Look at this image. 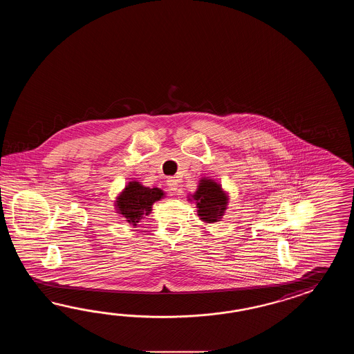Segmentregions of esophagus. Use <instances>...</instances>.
Wrapping results in <instances>:
<instances>
[{"instance_id":"esophagus-1","label":"esophagus","mask_w":354,"mask_h":354,"mask_svg":"<svg viewBox=\"0 0 354 354\" xmlns=\"http://www.w3.org/2000/svg\"><path fill=\"white\" fill-rule=\"evenodd\" d=\"M167 186H168V188H169L172 192H177V189H178V180H176L174 177H172V178H169V180H167Z\"/></svg>"}]
</instances>
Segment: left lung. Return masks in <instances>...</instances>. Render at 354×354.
Here are the masks:
<instances>
[{
    "mask_svg": "<svg viewBox=\"0 0 354 354\" xmlns=\"http://www.w3.org/2000/svg\"><path fill=\"white\" fill-rule=\"evenodd\" d=\"M188 201L196 203L200 220L206 224H214L224 216L229 205V195L218 182L203 177L198 180L195 194L188 196Z\"/></svg>",
    "mask_w": 354,
    "mask_h": 354,
    "instance_id": "1",
    "label": "left lung"
}]
</instances>
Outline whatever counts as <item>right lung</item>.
Returning a JSON list of instances; mask_svg holds the SVG:
<instances>
[{
	"label": "right lung",
	"instance_id": "1",
	"mask_svg": "<svg viewBox=\"0 0 354 354\" xmlns=\"http://www.w3.org/2000/svg\"><path fill=\"white\" fill-rule=\"evenodd\" d=\"M166 197L163 189L145 187L138 180H130L115 200V210L121 218L136 227L142 218L151 214L154 203Z\"/></svg>",
	"mask_w": 354,
	"mask_h": 354
}]
</instances>
